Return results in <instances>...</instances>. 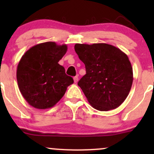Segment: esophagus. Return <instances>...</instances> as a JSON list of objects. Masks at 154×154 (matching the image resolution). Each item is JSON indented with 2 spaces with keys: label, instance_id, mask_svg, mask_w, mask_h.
I'll list each match as a JSON object with an SVG mask.
<instances>
[{
  "label": "esophagus",
  "instance_id": "obj_1",
  "mask_svg": "<svg viewBox=\"0 0 154 154\" xmlns=\"http://www.w3.org/2000/svg\"><path fill=\"white\" fill-rule=\"evenodd\" d=\"M79 79H78V76H75V77H74V81H75V83H77V82H78Z\"/></svg>",
  "mask_w": 154,
  "mask_h": 154
}]
</instances>
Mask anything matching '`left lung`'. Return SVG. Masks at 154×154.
Segmentation results:
<instances>
[{"instance_id":"obj_1","label":"left lung","mask_w":154,"mask_h":154,"mask_svg":"<svg viewBox=\"0 0 154 154\" xmlns=\"http://www.w3.org/2000/svg\"><path fill=\"white\" fill-rule=\"evenodd\" d=\"M75 50L86 69L78 85L91 106L101 111L119 107L128 97L133 81L127 54L106 43H77Z\"/></svg>"}]
</instances>
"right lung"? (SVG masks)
Returning a JSON list of instances; mask_svg holds the SVG:
<instances>
[{
	"instance_id": "1",
	"label": "right lung",
	"mask_w": 154,
	"mask_h": 154,
	"mask_svg": "<svg viewBox=\"0 0 154 154\" xmlns=\"http://www.w3.org/2000/svg\"><path fill=\"white\" fill-rule=\"evenodd\" d=\"M67 45L54 42L35 45L26 51L18 63L17 79L22 96L38 109H50L61 100L67 87L73 84L72 77L59 63Z\"/></svg>"
}]
</instances>
